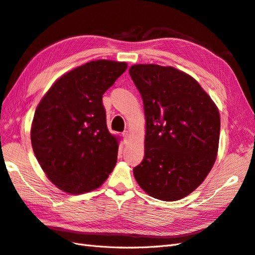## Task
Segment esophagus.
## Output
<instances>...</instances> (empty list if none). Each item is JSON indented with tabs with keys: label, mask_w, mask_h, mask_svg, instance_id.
Segmentation results:
<instances>
[{
	"label": "esophagus",
	"mask_w": 255,
	"mask_h": 255,
	"mask_svg": "<svg viewBox=\"0 0 255 255\" xmlns=\"http://www.w3.org/2000/svg\"><path fill=\"white\" fill-rule=\"evenodd\" d=\"M123 136H124V139H125V140H128L130 138V132L128 131V130H126V131L123 132Z\"/></svg>",
	"instance_id": "obj_1"
}]
</instances>
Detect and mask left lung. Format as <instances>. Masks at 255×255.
Here are the masks:
<instances>
[{"label": "left lung", "mask_w": 255, "mask_h": 255, "mask_svg": "<svg viewBox=\"0 0 255 255\" xmlns=\"http://www.w3.org/2000/svg\"><path fill=\"white\" fill-rule=\"evenodd\" d=\"M145 114L144 158L133 168L143 191L174 201L197 188L217 159L218 107L194 77L173 67L129 69Z\"/></svg>", "instance_id": "left-lung-1"}]
</instances>
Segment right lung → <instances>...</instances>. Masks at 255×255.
Wrapping results in <instances>:
<instances>
[{"label":"right lung","mask_w":255,"mask_h":255,"mask_svg":"<svg viewBox=\"0 0 255 255\" xmlns=\"http://www.w3.org/2000/svg\"><path fill=\"white\" fill-rule=\"evenodd\" d=\"M126 69V62H87L58 78L38 103L31 127L32 147L59 190L94 191L113 171L119 140L108 130L102 95Z\"/></svg>","instance_id":"right-lung-1"}]
</instances>
